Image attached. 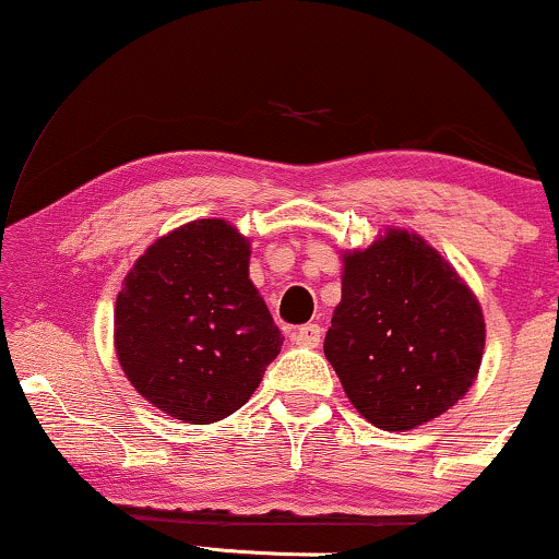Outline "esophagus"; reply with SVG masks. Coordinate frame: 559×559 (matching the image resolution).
<instances>
[{"mask_svg": "<svg viewBox=\"0 0 559 559\" xmlns=\"http://www.w3.org/2000/svg\"><path fill=\"white\" fill-rule=\"evenodd\" d=\"M320 336H323V329H320L318 323H307V325H299V329L294 331L292 338H294V344L316 349V346H320Z\"/></svg>", "mask_w": 559, "mask_h": 559, "instance_id": "1", "label": "esophagus"}]
</instances>
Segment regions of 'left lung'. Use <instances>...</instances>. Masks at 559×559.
Instances as JSON below:
<instances>
[{"instance_id": "8db88e82", "label": "left lung", "mask_w": 559, "mask_h": 559, "mask_svg": "<svg viewBox=\"0 0 559 559\" xmlns=\"http://www.w3.org/2000/svg\"><path fill=\"white\" fill-rule=\"evenodd\" d=\"M484 342L476 294L418 234L389 228L344 254L323 352L365 420L409 431L439 418L476 381Z\"/></svg>"}]
</instances>
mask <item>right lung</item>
<instances>
[{
  "instance_id": "right-lung-1",
  "label": "right lung",
  "mask_w": 559,
  "mask_h": 559,
  "mask_svg": "<svg viewBox=\"0 0 559 559\" xmlns=\"http://www.w3.org/2000/svg\"><path fill=\"white\" fill-rule=\"evenodd\" d=\"M249 239L191 221L133 262L115 301V352L131 386L170 418L207 426L247 404L281 338L249 281Z\"/></svg>"
}]
</instances>
